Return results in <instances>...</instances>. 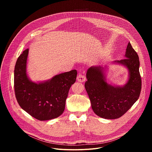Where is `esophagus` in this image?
<instances>
[{
  "label": "esophagus",
  "instance_id": "esophagus-1",
  "mask_svg": "<svg viewBox=\"0 0 152 152\" xmlns=\"http://www.w3.org/2000/svg\"><path fill=\"white\" fill-rule=\"evenodd\" d=\"M77 81H79L80 82H83L85 81L86 77L83 75H82L81 73H79V75L77 77Z\"/></svg>",
  "mask_w": 152,
  "mask_h": 152
}]
</instances>
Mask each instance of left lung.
<instances>
[{
    "mask_svg": "<svg viewBox=\"0 0 152 152\" xmlns=\"http://www.w3.org/2000/svg\"><path fill=\"white\" fill-rule=\"evenodd\" d=\"M126 58L114 62L123 65L129 70V77L123 86L107 83L104 68L92 66L86 72L85 88L88 93L94 113L106 119H116L124 115L138 99L141 90L139 71L140 61L137 53L129 42Z\"/></svg>",
    "mask_w": 152,
    "mask_h": 152,
    "instance_id": "left-lung-1",
    "label": "left lung"
}]
</instances>
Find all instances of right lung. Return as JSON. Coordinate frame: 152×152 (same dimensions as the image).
<instances>
[{"instance_id":"obj_1","label":"right lung","mask_w":152,"mask_h":152,"mask_svg":"<svg viewBox=\"0 0 152 152\" xmlns=\"http://www.w3.org/2000/svg\"><path fill=\"white\" fill-rule=\"evenodd\" d=\"M29 49L18 58L14 69V91L18 103L34 118L46 121L56 118L64 112L66 100L77 71L61 73L39 83L32 82L26 73Z\"/></svg>"}]
</instances>
